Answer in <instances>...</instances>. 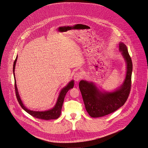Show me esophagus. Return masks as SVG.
I'll use <instances>...</instances> for the list:
<instances>
[{
    "label": "esophagus",
    "mask_w": 148,
    "mask_h": 148,
    "mask_svg": "<svg viewBox=\"0 0 148 148\" xmlns=\"http://www.w3.org/2000/svg\"><path fill=\"white\" fill-rule=\"evenodd\" d=\"M82 78V75L80 72H77L74 74V79L75 81V82H78Z\"/></svg>",
    "instance_id": "obj_1"
}]
</instances>
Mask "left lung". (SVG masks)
I'll list each match as a JSON object with an SVG mask.
<instances>
[{"mask_svg":"<svg viewBox=\"0 0 148 148\" xmlns=\"http://www.w3.org/2000/svg\"><path fill=\"white\" fill-rule=\"evenodd\" d=\"M119 46L127 65L125 79L119 89L113 92H102L91 82L83 80L79 84L86 110L91 117H101L114 112L125 104L129 95L132 86V61L126 45L120 43Z\"/></svg>","mask_w":148,"mask_h":148,"instance_id":"left-lung-1","label":"left lung"}]
</instances>
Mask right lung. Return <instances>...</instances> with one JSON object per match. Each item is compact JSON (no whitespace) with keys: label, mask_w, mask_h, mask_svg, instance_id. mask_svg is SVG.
<instances>
[{"label":"right lung","mask_w":148,"mask_h":148,"mask_svg":"<svg viewBox=\"0 0 148 148\" xmlns=\"http://www.w3.org/2000/svg\"><path fill=\"white\" fill-rule=\"evenodd\" d=\"M16 57V59L14 62L13 65V73H14V80H15V93L17 100L21 105V106L23 110H25L27 113H28L31 116L35 118H38V119H42L45 120H50V119H57L60 116L61 114V110L62 108V105L64 101V97L67 93V92L74 86V81H71L66 87H64L63 89L61 90L60 94H59V97L58 98L57 102L56 103V105L55 106L51 109V110H47L45 112H35V111H32L27 109L22 103V102L20 98L19 95L18 94V91L17 90V87L16 85V80L15 77V67L17 60Z\"/></svg>","instance_id":"right-lung-1"}]
</instances>
